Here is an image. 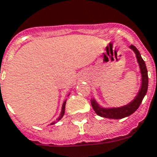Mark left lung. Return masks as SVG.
I'll return each mask as SVG.
<instances>
[{
  "instance_id": "left-lung-1",
  "label": "left lung",
  "mask_w": 157,
  "mask_h": 157,
  "mask_svg": "<svg viewBox=\"0 0 157 157\" xmlns=\"http://www.w3.org/2000/svg\"><path fill=\"white\" fill-rule=\"evenodd\" d=\"M130 49H132L134 53L136 54V59H137V63L140 67V70H141V88L139 90L138 94L135 97V98L129 102L128 104L120 108H105L100 107L99 104L95 101V99L91 100L92 107L94 108L98 116L102 117H106V118H111V119H122L123 117H128L132 115L133 113H135L136 109L139 108V106L142 102V100L144 98L145 95L147 94V88H148V74H147V69L146 63L144 60L142 59L140 52L138 49H136L134 45H130Z\"/></svg>"
}]
</instances>
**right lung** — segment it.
I'll list each match as a JSON object with an SVG mask.
<instances>
[{"instance_id":"obj_1","label":"right lung","mask_w":157,"mask_h":157,"mask_svg":"<svg viewBox=\"0 0 157 157\" xmlns=\"http://www.w3.org/2000/svg\"><path fill=\"white\" fill-rule=\"evenodd\" d=\"M65 104H66V100H65V101H64V102H63V106H62V111H61L60 116H59V117H58L57 121H59V120H60V119L62 118V117H63V114H64V110H65ZM55 122H52V123H51V125L55 124Z\"/></svg>"}]
</instances>
